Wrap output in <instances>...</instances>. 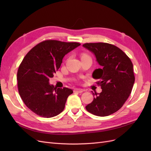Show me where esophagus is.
I'll return each instance as SVG.
<instances>
[{"label": "esophagus", "mask_w": 151, "mask_h": 151, "mask_svg": "<svg viewBox=\"0 0 151 151\" xmlns=\"http://www.w3.org/2000/svg\"><path fill=\"white\" fill-rule=\"evenodd\" d=\"M84 91L83 89H78V88H76L74 89V93H82Z\"/></svg>", "instance_id": "esophagus-1"}]
</instances>
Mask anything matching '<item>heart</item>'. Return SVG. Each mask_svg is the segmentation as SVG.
<instances>
[{"mask_svg": "<svg viewBox=\"0 0 151 151\" xmlns=\"http://www.w3.org/2000/svg\"><path fill=\"white\" fill-rule=\"evenodd\" d=\"M89 57L88 54L86 53H83L81 55V58H84V57Z\"/></svg>", "mask_w": 151, "mask_h": 151, "instance_id": "b5f03b06", "label": "heart"}]
</instances>
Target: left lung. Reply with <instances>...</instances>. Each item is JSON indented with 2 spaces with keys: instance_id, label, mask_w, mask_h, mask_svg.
Instances as JSON below:
<instances>
[{
  "instance_id": "8db88e82",
  "label": "left lung",
  "mask_w": 151,
  "mask_h": 151,
  "mask_svg": "<svg viewBox=\"0 0 151 151\" xmlns=\"http://www.w3.org/2000/svg\"><path fill=\"white\" fill-rule=\"evenodd\" d=\"M83 46L94 53L101 66L93 73L101 93H93V101L86 106L94 115L106 116L120 109L132 92L135 82L133 64L121 49L107 43H86Z\"/></svg>"
}]
</instances>
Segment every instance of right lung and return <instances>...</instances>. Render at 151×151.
Wrapping results in <instances>:
<instances>
[{"label":"right lung","mask_w":151,"mask_h":151,"mask_svg":"<svg viewBox=\"0 0 151 151\" xmlns=\"http://www.w3.org/2000/svg\"><path fill=\"white\" fill-rule=\"evenodd\" d=\"M81 44L47 40L37 44L26 55L17 74L18 91L30 110L44 118L55 116L63 111L73 91L57 88L49 79L60 68L67 53Z\"/></svg>","instance_id":"add662e5"}]
</instances>
